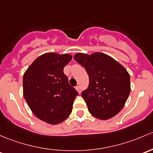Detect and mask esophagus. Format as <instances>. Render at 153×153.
<instances>
[{
    "mask_svg": "<svg viewBox=\"0 0 153 153\" xmlns=\"http://www.w3.org/2000/svg\"><path fill=\"white\" fill-rule=\"evenodd\" d=\"M76 90L77 91H78L79 93L81 92V88H80V86H79V85L76 86Z\"/></svg>",
    "mask_w": 153,
    "mask_h": 153,
    "instance_id": "obj_1",
    "label": "esophagus"
}]
</instances>
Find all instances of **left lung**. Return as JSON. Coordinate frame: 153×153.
<instances>
[{
	"mask_svg": "<svg viewBox=\"0 0 153 153\" xmlns=\"http://www.w3.org/2000/svg\"><path fill=\"white\" fill-rule=\"evenodd\" d=\"M74 58L89 76V85L82 97L90 113L102 120L118 114L130 93V77L127 70L103 53H77Z\"/></svg>",
	"mask_w": 153,
	"mask_h": 153,
	"instance_id": "1",
	"label": "left lung"
}]
</instances>
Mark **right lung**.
<instances>
[{"label": "right lung", "mask_w": 153, "mask_h": 153, "mask_svg": "<svg viewBox=\"0 0 153 153\" xmlns=\"http://www.w3.org/2000/svg\"><path fill=\"white\" fill-rule=\"evenodd\" d=\"M71 59L68 53H45L23 75V97L32 113L46 123L59 124L71 113L78 92L69 85L63 72Z\"/></svg>", "instance_id": "obj_1"}]
</instances>
